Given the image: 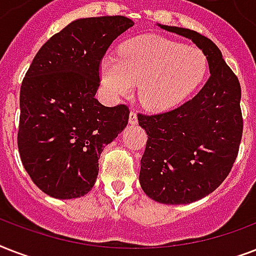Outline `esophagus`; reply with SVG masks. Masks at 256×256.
I'll list each match as a JSON object with an SVG mask.
<instances>
[{
    "mask_svg": "<svg viewBox=\"0 0 256 256\" xmlns=\"http://www.w3.org/2000/svg\"><path fill=\"white\" fill-rule=\"evenodd\" d=\"M128 122L132 124H138V116H136V112H130V116H128Z\"/></svg>",
    "mask_w": 256,
    "mask_h": 256,
    "instance_id": "34e87169",
    "label": "esophagus"
}]
</instances>
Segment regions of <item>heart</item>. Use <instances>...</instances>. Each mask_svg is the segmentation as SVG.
Instances as JSON below:
<instances>
[{
    "instance_id": "heart-1",
    "label": "heart",
    "mask_w": 256,
    "mask_h": 256,
    "mask_svg": "<svg viewBox=\"0 0 256 256\" xmlns=\"http://www.w3.org/2000/svg\"><path fill=\"white\" fill-rule=\"evenodd\" d=\"M207 69L204 54L158 36L126 42L120 58L100 62L104 85L116 96H128L138 86V98L152 112H168L180 104L200 84Z\"/></svg>"
}]
</instances>
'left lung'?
Wrapping results in <instances>:
<instances>
[{
	"mask_svg": "<svg viewBox=\"0 0 256 256\" xmlns=\"http://www.w3.org/2000/svg\"><path fill=\"white\" fill-rule=\"evenodd\" d=\"M158 26L191 40L210 69V78L192 100L168 112L138 114L148 132L140 160L142 190L160 203L186 204L216 190L231 171L243 132L242 90L211 40L184 28Z\"/></svg>",
	"mask_w": 256,
	"mask_h": 256,
	"instance_id": "8db88e82",
	"label": "left lung"
}]
</instances>
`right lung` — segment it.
<instances>
[{
  "instance_id": "1",
  "label": "right lung",
  "mask_w": 256,
  "mask_h": 256,
  "mask_svg": "<svg viewBox=\"0 0 256 256\" xmlns=\"http://www.w3.org/2000/svg\"><path fill=\"white\" fill-rule=\"evenodd\" d=\"M134 22L124 16L81 18L44 44L20 92L18 150L30 178L58 199L88 194L104 148L128 122V108L100 104V65Z\"/></svg>"
}]
</instances>
